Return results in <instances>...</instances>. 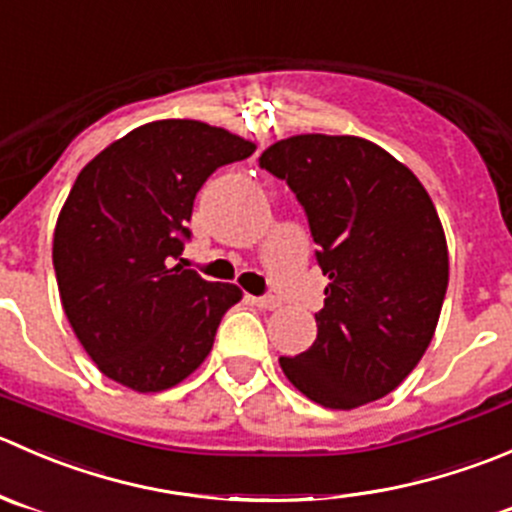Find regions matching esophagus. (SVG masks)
<instances>
[{
  "mask_svg": "<svg viewBox=\"0 0 512 512\" xmlns=\"http://www.w3.org/2000/svg\"><path fill=\"white\" fill-rule=\"evenodd\" d=\"M254 303L258 308H266V311H273V308L281 306V301H278L276 296H271V293H266V296H256Z\"/></svg>",
  "mask_w": 512,
  "mask_h": 512,
  "instance_id": "esophagus-1",
  "label": "esophagus"
}]
</instances>
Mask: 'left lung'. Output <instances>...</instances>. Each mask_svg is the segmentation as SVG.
Wrapping results in <instances>:
<instances>
[{
    "instance_id": "obj_1",
    "label": "left lung",
    "mask_w": 512,
    "mask_h": 512,
    "mask_svg": "<svg viewBox=\"0 0 512 512\" xmlns=\"http://www.w3.org/2000/svg\"><path fill=\"white\" fill-rule=\"evenodd\" d=\"M258 166L296 194L331 278L316 341L278 358L283 373L326 408L388 396L426 353L448 288V246L428 191L358 136H291Z\"/></svg>"
}]
</instances>
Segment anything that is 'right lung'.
Masks as SVG:
<instances>
[{"label": "right lung", "mask_w": 512, "mask_h": 512, "mask_svg": "<svg viewBox=\"0 0 512 512\" xmlns=\"http://www.w3.org/2000/svg\"><path fill=\"white\" fill-rule=\"evenodd\" d=\"M254 151L219 126L164 119L129 131L79 171L52 258L64 313L106 378L156 393L209 356L241 291L181 266L186 224L204 181Z\"/></svg>", "instance_id": "right-lung-1"}]
</instances>
